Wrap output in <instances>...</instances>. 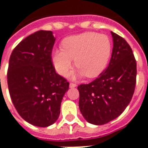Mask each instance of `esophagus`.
Returning a JSON list of instances; mask_svg holds the SVG:
<instances>
[{
	"mask_svg": "<svg viewBox=\"0 0 148 148\" xmlns=\"http://www.w3.org/2000/svg\"><path fill=\"white\" fill-rule=\"evenodd\" d=\"M76 86H77V85H76L75 83H72V82L70 83V87H71V88H74V87H76Z\"/></svg>",
	"mask_w": 148,
	"mask_h": 148,
	"instance_id": "34e87169",
	"label": "esophagus"
}]
</instances>
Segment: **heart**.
<instances>
[{
  "label": "heart",
  "instance_id": "1",
  "mask_svg": "<svg viewBox=\"0 0 148 148\" xmlns=\"http://www.w3.org/2000/svg\"><path fill=\"white\" fill-rule=\"evenodd\" d=\"M112 42L106 35L97 32L84 33L65 38L62 50L52 52V62L58 74L66 76L74 65L77 74L93 78L106 69L112 54Z\"/></svg>",
  "mask_w": 148,
  "mask_h": 148
}]
</instances>
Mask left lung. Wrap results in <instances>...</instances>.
<instances>
[{
    "label": "left lung",
    "instance_id": "8db88e82",
    "mask_svg": "<svg viewBox=\"0 0 148 148\" xmlns=\"http://www.w3.org/2000/svg\"><path fill=\"white\" fill-rule=\"evenodd\" d=\"M113 48L108 67L89 84L77 86L79 109L90 124L101 125L118 117L133 96L136 61L126 40L111 32Z\"/></svg>",
    "mask_w": 148,
    "mask_h": 148
}]
</instances>
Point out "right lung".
<instances>
[{
	"label": "right lung",
	"instance_id": "right-lung-1",
	"mask_svg": "<svg viewBox=\"0 0 148 148\" xmlns=\"http://www.w3.org/2000/svg\"><path fill=\"white\" fill-rule=\"evenodd\" d=\"M55 38L51 31L26 37L9 58L8 86L12 101L24 121L48 127L58 120L69 82L55 72L51 52Z\"/></svg>",
	"mask_w": 148,
	"mask_h": 148
}]
</instances>
